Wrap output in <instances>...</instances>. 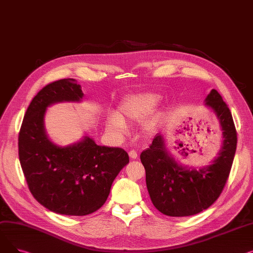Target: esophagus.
Masks as SVG:
<instances>
[{
    "instance_id": "1",
    "label": "esophagus",
    "mask_w": 253,
    "mask_h": 253,
    "mask_svg": "<svg viewBox=\"0 0 253 253\" xmlns=\"http://www.w3.org/2000/svg\"><path fill=\"white\" fill-rule=\"evenodd\" d=\"M129 157L132 160H135V159H137V153L134 150H132L129 152Z\"/></svg>"
}]
</instances>
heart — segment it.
Returning a JSON list of instances; mask_svg holds the SVG:
<instances>
[{
    "label": "heart",
    "mask_w": 253,
    "mask_h": 253,
    "mask_svg": "<svg viewBox=\"0 0 253 253\" xmlns=\"http://www.w3.org/2000/svg\"><path fill=\"white\" fill-rule=\"evenodd\" d=\"M161 101V96L153 92H142L125 97L118 105V113L112 114L106 120V128L116 134H122L126 130L127 121H141L151 116L158 104ZM160 115H154L142 125L145 133H151L158 125Z\"/></svg>",
    "instance_id": "1"
}]
</instances>
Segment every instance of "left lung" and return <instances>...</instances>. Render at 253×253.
<instances>
[{
	"instance_id": "obj_1",
	"label": "left lung",
	"mask_w": 253,
	"mask_h": 253,
	"mask_svg": "<svg viewBox=\"0 0 253 253\" xmlns=\"http://www.w3.org/2000/svg\"><path fill=\"white\" fill-rule=\"evenodd\" d=\"M205 105L218 119L223 138L221 150L210 165L196 168L178 162L161 133L140 154L151 200L165 215L190 216L207 209L217 200L229 177L237 148L233 117L214 89L205 98Z\"/></svg>"
}]
</instances>
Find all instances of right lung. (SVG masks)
<instances>
[{"instance_id":"right-lung-1","label":"right lung","mask_w":253,"mask_h":253,"mask_svg":"<svg viewBox=\"0 0 253 253\" xmlns=\"http://www.w3.org/2000/svg\"><path fill=\"white\" fill-rule=\"evenodd\" d=\"M83 97L75 79L48 84L33 98L19 131V161L32 195L48 210L63 215L82 216L98 210L129 163L123 149L101 147L87 135L66 147L49 139L44 123L48 106L80 102Z\"/></svg>"}]
</instances>
